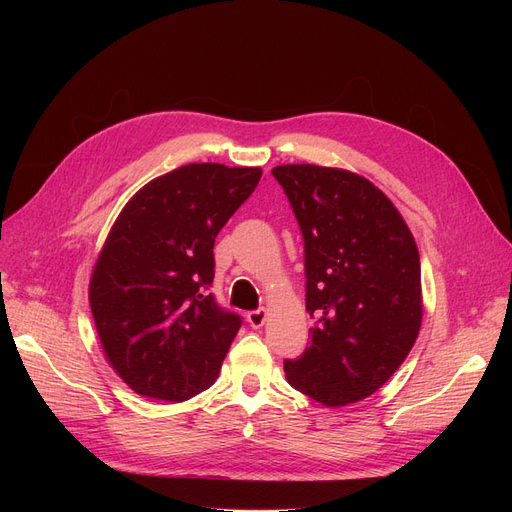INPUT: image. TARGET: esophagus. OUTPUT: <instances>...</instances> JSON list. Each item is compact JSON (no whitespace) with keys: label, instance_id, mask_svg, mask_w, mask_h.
Here are the masks:
<instances>
[{"label":"esophagus","instance_id":"obj_1","mask_svg":"<svg viewBox=\"0 0 512 512\" xmlns=\"http://www.w3.org/2000/svg\"><path fill=\"white\" fill-rule=\"evenodd\" d=\"M265 319H267V311L265 309H257V311H249L247 313V321H249L251 328H261L265 324Z\"/></svg>","mask_w":512,"mask_h":512}]
</instances>
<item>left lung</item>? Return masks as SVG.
I'll use <instances>...</instances> for the list:
<instances>
[{"label":"left lung","mask_w":512,"mask_h":512,"mask_svg":"<svg viewBox=\"0 0 512 512\" xmlns=\"http://www.w3.org/2000/svg\"><path fill=\"white\" fill-rule=\"evenodd\" d=\"M305 238L309 348L286 361L288 384L324 407L380 390L411 353L423 321L417 242L371 180L342 168L272 170Z\"/></svg>","instance_id":"left-lung-1"}]
</instances>
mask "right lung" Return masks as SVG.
I'll return each instance as SVG.
<instances>
[{
  "label": "right lung",
  "mask_w": 512,
  "mask_h": 512,
  "mask_svg": "<svg viewBox=\"0 0 512 512\" xmlns=\"http://www.w3.org/2000/svg\"><path fill=\"white\" fill-rule=\"evenodd\" d=\"M261 172L180 166L139 188L107 232L89 303L105 361L139 396L182 402L218 378L240 317L205 292L213 242Z\"/></svg>",
  "instance_id": "right-lung-1"
}]
</instances>
